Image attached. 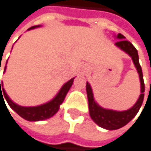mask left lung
I'll use <instances>...</instances> for the list:
<instances>
[{
    "instance_id": "obj_1",
    "label": "left lung",
    "mask_w": 151,
    "mask_h": 151,
    "mask_svg": "<svg viewBox=\"0 0 151 151\" xmlns=\"http://www.w3.org/2000/svg\"><path fill=\"white\" fill-rule=\"evenodd\" d=\"M118 39L120 40L117 42L115 44L125 52H127L134 62V64L137 68V70L139 74V80H140V85H141V94L137 101L136 104L133 106L131 109H128L125 111H111V109H106L99 106L97 102H95L92 91L91 88V85L87 82L86 84V91H87V96H88V101H89V109H90V115L91 118L94 122L101 128H104L106 129L113 130L118 129L119 128H122L126 124H128L129 121L134 118L137 113L139 112V109L142 105L143 100H144V91H145V85L143 81V74L142 70L139 62V55L138 50L136 48L130 43L129 40H124L125 37L119 33L117 36Z\"/></svg>"
}]
</instances>
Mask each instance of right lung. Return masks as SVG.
I'll list each match as a JSON object with an SVG mask.
<instances>
[{"mask_svg": "<svg viewBox=\"0 0 151 151\" xmlns=\"http://www.w3.org/2000/svg\"><path fill=\"white\" fill-rule=\"evenodd\" d=\"M35 27H37V26H32L29 29V30L34 29ZM5 69H6V66H5V68H4V71H5ZM73 80H74V78L70 80L68 82H66L64 85L62 86V88L60 89V92L57 94V96L53 99L52 101H50L48 103H45L43 105L37 106V107H22V106H19L18 104L14 103L8 97V95L6 94V92H5L4 89L1 88V86H2V83L0 81V99L1 98H2V99L5 98V100L7 101L10 107L17 114H19L22 118H23L26 120L38 121V120L47 119H50V117H52L59 111L60 104L63 102V101H64L67 92L69 91V90L70 89V87L73 83ZM3 101H4V99H3Z\"/></svg>", "mask_w": 151, "mask_h": 151, "instance_id": "add662e5", "label": "right lung"}]
</instances>
